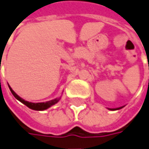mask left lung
Returning <instances> with one entry per match:
<instances>
[{"mask_svg": "<svg viewBox=\"0 0 149 149\" xmlns=\"http://www.w3.org/2000/svg\"><path fill=\"white\" fill-rule=\"evenodd\" d=\"M120 108H122V107H119V108H116V109H110V110H113V111H114V110H118V109H120Z\"/></svg>", "mask_w": 149, "mask_h": 149, "instance_id": "1", "label": "left lung"}]
</instances>
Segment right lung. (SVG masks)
<instances>
[{
	"label": "right lung",
	"mask_w": 149,
	"mask_h": 149,
	"mask_svg": "<svg viewBox=\"0 0 149 149\" xmlns=\"http://www.w3.org/2000/svg\"><path fill=\"white\" fill-rule=\"evenodd\" d=\"M10 88V90L12 93V94L14 95V97L16 98L17 100H19V102H21L22 103H24V105H26L28 107H29L30 109L33 110H36V111H43V110L47 109L48 107H50L51 106H52V105L56 104V103H57L59 101V98H56V99H54V100L52 101H49V102H39V103H33V102H27V101L24 100L23 98H21L19 96H18L14 92V91L12 90V88L10 87L9 86Z\"/></svg>",
	"instance_id": "add662e5"
}]
</instances>
